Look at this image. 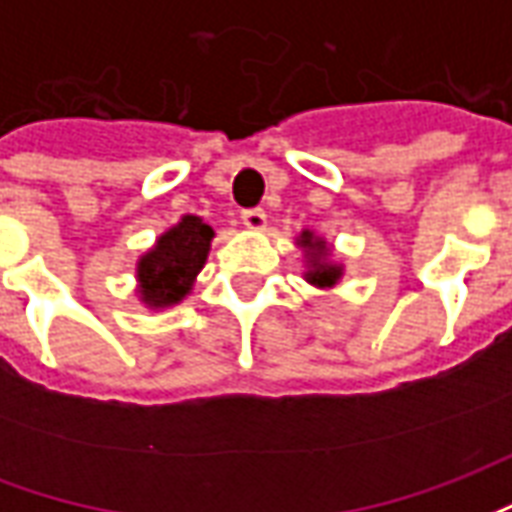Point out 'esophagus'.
Masks as SVG:
<instances>
[{
	"mask_svg": "<svg viewBox=\"0 0 512 512\" xmlns=\"http://www.w3.org/2000/svg\"><path fill=\"white\" fill-rule=\"evenodd\" d=\"M241 222H244L249 230H260V227L266 224V211H263V208H246V211H241Z\"/></svg>",
	"mask_w": 512,
	"mask_h": 512,
	"instance_id": "obj_1",
	"label": "esophagus"
}]
</instances>
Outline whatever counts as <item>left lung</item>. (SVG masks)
Listing matches in <instances>:
<instances>
[{
    "label": "left lung",
    "instance_id": "1",
    "mask_svg": "<svg viewBox=\"0 0 512 512\" xmlns=\"http://www.w3.org/2000/svg\"><path fill=\"white\" fill-rule=\"evenodd\" d=\"M301 246H307V249H318V252H312L315 255V263H312V271L307 274V279H310L312 285H321V288H332L334 282L340 279V268L337 266H323L321 263V255H323V244L321 241H315L312 244V235L304 233V238H301Z\"/></svg>",
    "mask_w": 512,
    "mask_h": 512
}]
</instances>
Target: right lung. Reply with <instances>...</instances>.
Here are the masks:
<instances>
[{"instance_id":"obj_1","label":"right lung","mask_w":512,"mask_h":512,"mask_svg":"<svg viewBox=\"0 0 512 512\" xmlns=\"http://www.w3.org/2000/svg\"><path fill=\"white\" fill-rule=\"evenodd\" d=\"M213 230L197 216H183L178 227L158 238L156 249H150L139 260V282L142 296L150 307L178 304L189 293L191 282L208 257Z\"/></svg>"}]
</instances>
